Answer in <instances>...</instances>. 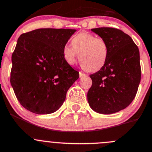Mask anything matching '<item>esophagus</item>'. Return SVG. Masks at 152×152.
<instances>
[{"mask_svg": "<svg viewBox=\"0 0 152 152\" xmlns=\"http://www.w3.org/2000/svg\"><path fill=\"white\" fill-rule=\"evenodd\" d=\"M86 76V73H83V72L79 71V76H80V77H83V76Z\"/></svg>", "mask_w": 152, "mask_h": 152, "instance_id": "1", "label": "esophagus"}]
</instances>
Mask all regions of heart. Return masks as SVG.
<instances>
[{
	"mask_svg": "<svg viewBox=\"0 0 152 152\" xmlns=\"http://www.w3.org/2000/svg\"><path fill=\"white\" fill-rule=\"evenodd\" d=\"M71 43L73 48L66 45L63 49L64 58L68 64H74L79 55L83 66L89 71H97L105 65L108 58L109 47L103 38L83 32L75 35Z\"/></svg>",
	"mask_w": 152,
	"mask_h": 152,
	"instance_id": "obj_1",
	"label": "heart"
}]
</instances>
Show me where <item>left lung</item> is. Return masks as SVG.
<instances>
[{
  "label": "left lung",
  "instance_id": "obj_1",
  "mask_svg": "<svg viewBox=\"0 0 152 152\" xmlns=\"http://www.w3.org/2000/svg\"><path fill=\"white\" fill-rule=\"evenodd\" d=\"M91 31L105 39L109 55L104 66L90 75L92 86L88 101L96 113L113 114L127 107L137 94L141 79L140 51L121 30L97 28Z\"/></svg>",
  "mask_w": 152,
  "mask_h": 152
}]
</instances>
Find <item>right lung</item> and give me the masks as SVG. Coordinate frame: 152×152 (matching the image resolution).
Listing matches in <instances>:
<instances>
[{
	"mask_svg": "<svg viewBox=\"0 0 152 152\" xmlns=\"http://www.w3.org/2000/svg\"><path fill=\"white\" fill-rule=\"evenodd\" d=\"M76 31L39 28L19 37L12 55L10 83L24 108L44 115L62 106L79 77L63 56L64 47Z\"/></svg>",
	"mask_w": 152,
	"mask_h": 152,
	"instance_id": "right-lung-1",
	"label": "right lung"
}]
</instances>
